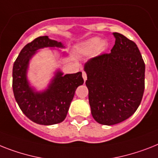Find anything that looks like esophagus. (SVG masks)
Returning <instances> with one entry per match:
<instances>
[{
  "label": "esophagus",
  "mask_w": 158,
  "mask_h": 158,
  "mask_svg": "<svg viewBox=\"0 0 158 158\" xmlns=\"http://www.w3.org/2000/svg\"><path fill=\"white\" fill-rule=\"evenodd\" d=\"M83 79H84V81H86L87 80V74H86V72H84V71H83Z\"/></svg>",
  "instance_id": "1"
}]
</instances>
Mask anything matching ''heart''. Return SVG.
Listing matches in <instances>:
<instances>
[{
  "label": "heart",
  "instance_id": "heart-1",
  "mask_svg": "<svg viewBox=\"0 0 158 158\" xmlns=\"http://www.w3.org/2000/svg\"><path fill=\"white\" fill-rule=\"evenodd\" d=\"M107 47V44L105 41H101L99 37H93L88 40L83 44V48L88 52H92L97 50L98 52H102Z\"/></svg>",
  "mask_w": 158,
  "mask_h": 158
}]
</instances>
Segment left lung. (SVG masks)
<instances>
[{"label": "left lung", "instance_id": "left-lung-1", "mask_svg": "<svg viewBox=\"0 0 158 158\" xmlns=\"http://www.w3.org/2000/svg\"><path fill=\"white\" fill-rule=\"evenodd\" d=\"M113 35L111 52L92 57L84 65L92 115L98 123L108 126L130 118L144 91L145 65L139 48L123 35Z\"/></svg>", "mask_w": 158, "mask_h": 158}]
</instances>
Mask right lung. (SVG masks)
Wrapping results in <instances>:
<instances>
[{
  "label": "right lung",
  "mask_w": 158,
  "mask_h": 158,
  "mask_svg": "<svg viewBox=\"0 0 158 158\" xmlns=\"http://www.w3.org/2000/svg\"><path fill=\"white\" fill-rule=\"evenodd\" d=\"M64 48L61 42L40 36L23 47L13 66V91L15 100L28 118L40 125L60 123L66 118L76 88L83 83L82 72L63 75L57 70L43 92H36L27 80L28 66L37 50Z\"/></svg>",
  "instance_id": "obj_1"
}]
</instances>
